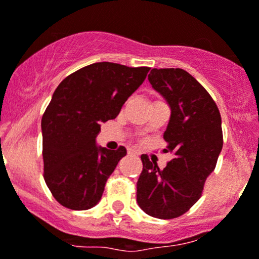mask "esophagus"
Wrapping results in <instances>:
<instances>
[{"mask_svg": "<svg viewBox=\"0 0 259 259\" xmlns=\"http://www.w3.org/2000/svg\"><path fill=\"white\" fill-rule=\"evenodd\" d=\"M129 155H134V156H137L138 154H137V152H135L134 150H130V151H129Z\"/></svg>", "mask_w": 259, "mask_h": 259, "instance_id": "34e87169", "label": "esophagus"}]
</instances>
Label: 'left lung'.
Masks as SVG:
<instances>
[{"label": "left lung", "mask_w": 259, "mask_h": 259, "mask_svg": "<svg viewBox=\"0 0 259 259\" xmlns=\"http://www.w3.org/2000/svg\"><path fill=\"white\" fill-rule=\"evenodd\" d=\"M148 79L170 107L164 151L172 152L174 159L161 170L141 155L137 201L149 216L170 220L189 211L201 197L222 150V121L211 95L186 70L154 68Z\"/></svg>", "instance_id": "1"}]
</instances>
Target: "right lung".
Segmentation results:
<instances>
[{
    "label": "right lung",
    "instance_id": "right-lung-1",
    "mask_svg": "<svg viewBox=\"0 0 259 259\" xmlns=\"http://www.w3.org/2000/svg\"><path fill=\"white\" fill-rule=\"evenodd\" d=\"M149 67L99 62L61 81L42 116L45 181L64 207L83 211L98 205L105 182L126 149L97 145L100 125L115 119L145 80Z\"/></svg>",
    "mask_w": 259,
    "mask_h": 259
}]
</instances>
